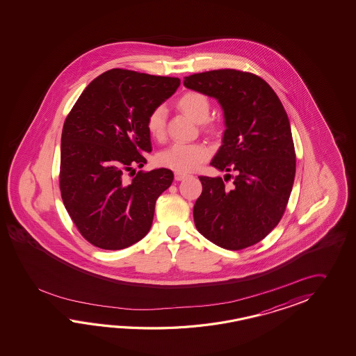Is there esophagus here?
Listing matches in <instances>:
<instances>
[{
	"mask_svg": "<svg viewBox=\"0 0 356 356\" xmlns=\"http://www.w3.org/2000/svg\"><path fill=\"white\" fill-rule=\"evenodd\" d=\"M187 177H188V175H187V173H181V172H175V181H183V179H186Z\"/></svg>",
	"mask_w": 356,
	"mask_h": 356,
	"instance_id": "34e87169",
	"label": "esophagus"
}]
</instances>
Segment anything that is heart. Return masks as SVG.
Masks as SVG:
<instances>
[{
  "label": "heart",
  "mask_w": 356,
  "mask_h": 356,
  "mask_svg": "<svg viewBox=\"0 0 356 356\" xmlns=\"http://www.w3.org/2000/svg\"><path fill=\"white\" fill-rule=\"evenodd\" d=\"M177 106L197 123H202L207 132H216V124L207 122L211 104L209 98L197 91H187L177 100ZM167 109L164 106H155L146 117V129L154 140H163L165 136ZM209 158V149L206 145L175 144L161 152L158 156L163 167L177 172H192L201 163Z\"/></svg>",
  "instance_id": "obj_1"
}]
</instances>
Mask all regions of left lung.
<instances>
[{
    "instance_id": "left-lung-1",
    "label": "left lung",
    "mask_w": 356,
    "mask_h": 356,
    "mask_svg": "<svg viewBox=\"0 0 356 356\" xmlns=\"http://www.w3.org/2000/svg\"><path fill=\"white\" fill-rule=\"evenodd\" d=\"M184 86L219 102L225 127L212 167L235 172L198 177L202 193L193 207L197 230L221 248L261 242L279 224L296 177V150L288 114L264 79L225 68L184 77Z\"/></svg>"
}]
</instances>
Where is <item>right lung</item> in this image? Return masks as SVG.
Wrapping results in <instances>:
<instances>
[{"label":"right lung","instance_id":"right-lung-1","mask_svg":"<svg viewBox=\"0 0 356 356\" xmlns=\"http://www.w3.org/2000/svg\"><path fill=\"white\" fill-rule=\"evenodd\" d=\"M179 85L178 77L113 68L94 79L68 113L60 137V196L92 245L123 250L149 233L155 202L173 172L140 170L131 181L124 175L146 164L141 154L152 152L146 117Z\"/></svg>","mask_w":356,"mask_h":356}]
</instances>
